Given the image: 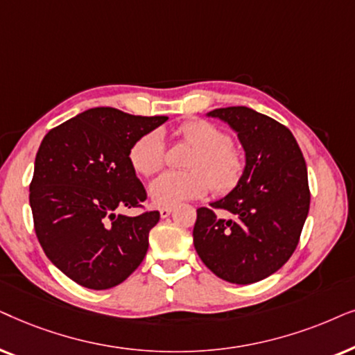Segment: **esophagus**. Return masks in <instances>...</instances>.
Returning a JSON list of instances; mask_svg holds the SVG:
<instances>
[{"label":"esophagus","mask_w":355,"mask_h":355,"mask_svg":"<svg viewBox=\"0 0 355 355\" xmlns=\"http://www.w3.org/2000/svg\"><path fill=\"white\" fill-rule=\"evenodd\" d=\"M159 212H160V217H162V219H165V217H168L170 214H172L173 207H162V209H160Z\"/></svg>","instance_id":"34e87169"}]
</instances>
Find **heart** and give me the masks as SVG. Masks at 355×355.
Wrapping results in <instances>:
<instances>
[{"label":"heart","instance_id":"heart-1","mask_svg":"<svg viewBox=\"0 0 355 355\" xmlns=\"http://www.w3.org/2000/svg\"><path fill=\"white\" fill-rule=\"evenodd\" d=\"M177 136L193 148L185 172H165L149 185V196L157 206H177L183 201L232 191L242 180L245 159L242 150L224 131L206 120H190L177 128ZM130 162L141 175H153L165 160L164 135L159 130L139 136L130 149Z\"/></svg>","mask_w":355,"mask_h":355}]
</instances>
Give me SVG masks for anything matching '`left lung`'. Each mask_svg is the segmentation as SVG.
Here are the masks:
<instances>
[{"mask_svg": "<svg viewBox=\"0 0 355 355\" xmlns=\"http://www.w3.org/2000/svg\"><path fill=\"white\" fill-rule=\"evenodd\" d=\"M245 150L242 180L229 195L196 211L193 243L201 261L232 284L271 276L295 252L310 209L306 164L289 128L248 107L216 108ZM214 209L229 211V220Z\"/></svg>", "mask_w": 355, "mask_h": 355, "instance_id": "obj_1", "label": "left lung"}]
</instances>
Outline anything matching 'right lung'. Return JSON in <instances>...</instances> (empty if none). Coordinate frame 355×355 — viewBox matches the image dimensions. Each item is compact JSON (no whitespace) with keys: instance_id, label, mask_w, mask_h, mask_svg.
<instances>
[{"instance_id":"obj_1","label":"right lung","mask_w":355,"mask_h":355,"mask_svg":"<svg viewBox=\"0 0 355 355\" xmlns=\"http://www.w3.org/2000/svg\"><path fill=\"white\" fill-rule=\"evenodd\" d=\"M167 120L97 107L42 141L29 195L35 234L50 261L79 286L110 289L144 259L159 211L130 217L116 209L148 198L128 154Z\"/></svg>"}]
</instances>
